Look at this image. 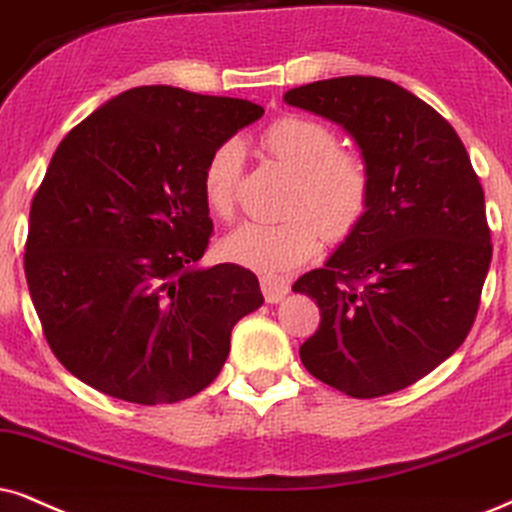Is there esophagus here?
I'll return each mask as SVG.
<instances>
[{"instance_id": "obj_1", "label": "esophagus", "mask_w": 512, "mask_h": 512, "mask_svg": "<svg viewBox=\"0 0 512 512\" xmlns=\"http://www.w3.org/2000/svg\"><path fill=\"white\" fill-rule=\"evenodd\" d=\"M260 286H262V293H264V300L267 302H281L283 297L288 295V281L281 276H274V274H262L260 276Z\"/></svg>"}]
</instances>
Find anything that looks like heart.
I'll list each match as a JSON object with an SVG mask.
<instances>
[{"mask_svg":"<svg viewBox=\"0 0 512 512\" xmlns=\"http://www.w3.org/2000/svg\"><path fill=\"white\" fill-rule=\"evenodd\" d=\"M260 144L271 158L295 174L288 210L281 222H245L224 238L231 262L257 271H286L302 264L326 241H345L364 224L373 200V174L366 158L338 148V134L326 122L283 115L264 129ZM243 153L226 141L210 153L203 167V200L219 219L236 212Z\"/></svg>","mask_w":512,"mask_h":512,"instance_id":"heart-1","label":"heart"}]
</instances>
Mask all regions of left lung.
Wrapping results in <instances>:
<instances>
[{"instance_id":"obj_1","label":"left lung","mask_w":512,"mask_h":512,"mask_svg":"<svg viewBox=\"0 0 512 512\" xmlns=\"http://www.w3.org/2000/svg\"><path fill=\"white\" fill-rule=\"evenodd\" d=\"M290 106L338 122L373 174L364 224L295 281L321 321L304 368L357 399L404 390L468 338L491 264L484 191L456 129L380 77L295 87Z\"/></svg>"}]
</instances>
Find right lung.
Masks as SVG:
<instances>
[{
  "label": "right lung",
  "mask_w": 512,
  "mask_h": 512,
  "mask_svg": "<svg viewBox=\"0 0 512 512\" xmlns=\"http://www.w3.org/2000/svg\"><path fill=\"white\" fill-rule=\"evenodd\" d=\"M252 101L167 84L103 103L56 148L30 205L25 278L54 357L134 404H174L222 371L264 302L250 269H198L212 236L203 167Z\"/></svg>",
  "instance_id": "1"
}]
</instances>
